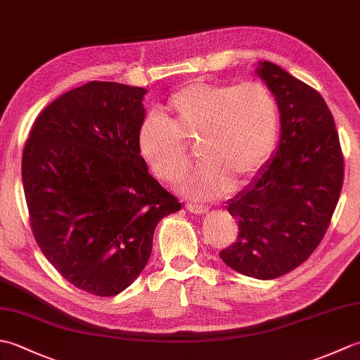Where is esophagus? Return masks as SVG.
I'll use <instances>...</instances> for the list:
<instances>
[{
	"instance_id": "esophagus-1",
	"label": "esophagus",
	"mask_w": 360,
	"mask_h": 360,
	"mask_svg": "<svg viewBox=\"0 0 360 360\" xmlns=\"http://www.w3.org/2000/svg\"><path fill=\"white\" fill-rule=\"evenodd\" d=\"M186 209L192 213H196V215H204V213H207L209 207H205V205H200V204H193V202H187L186 204Z\"/></svg>"
}]
</instances>
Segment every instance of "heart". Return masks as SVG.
<instances>
[{
  "label": "heart",
  "mask_w": 360,
  "mask_h": 360,
  "mask_svg": "<svg viewBox=\"0 0 360 360\" xmlns=\"http://www.w3.org/2000/svg\"><path fill=\"white\" fill-rule=\"evenodd\" d=\"M278 106L264 83H188L168 97L162 117L145 119L137 142L151 172L167 184L181 178L195 143L201 167L182 190L210 200L241 187L259 172L274 148Z\"/></svg>",
  "instance_id": "1"
}]
</instances>
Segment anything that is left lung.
I'll return each mask as SVG.
<instances>
[{"instance_id": "1", "label": "left lung", "mask_w": 360, "mask_h": 360, "mask_svg": "<svg viewBox=\"0 0 360 360\" xmlns=\"http://www.w3.org/2000/svg\"><path fill=\"white\" fill-rule=\"evenodd\" d=\"M258 75L280 110L277 153L255 181L231 200L238 236L219 252L248 277H281L311 257L331 223L343 186V153L323 97L271 62Z\"/></svg>"}]
</instances>
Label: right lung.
I'll return each mask as SVG.
<instances>
[{
  "instance_id": "1",
  "label": "right lung",
  "mask_w": 360,
  "mask_h": 360,
  "mask_svg": "<svg viewBox=\"0 0 360 360\" xmlns=\"http://www.w3.org/2000/svg\"><path fill=\"white\" fill-rule=\"evenodd\" d=\"M145 93L114 82L68 91L38 114L22 150L38 248L65 280L98 297L131 285L158 223L181 209L141 156Z\"/></svg>"
}]
</instances>
